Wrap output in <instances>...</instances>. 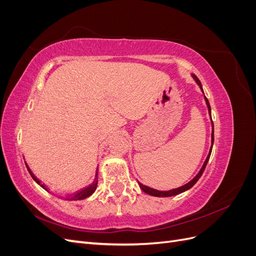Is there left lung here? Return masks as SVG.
Wrapping results in <instances>:
<instances>
[{"mask_svg": "<svg viewBox=\"0 0 256 256\" xmlns=\"http://www.w3.org/2000/svg\"><path fill=\"white\" fill-rule=\"evenodd\" d=\"M191 76L193 78V80L196 81V83L198 85L200 86V90L203 92V94H204V90H203V88H202V84H200V81L198 79V76H196V74H191ZM204 99H205V102H206V104H207V108H208V113H209V115H210V118H212V109H210V106H209V102H208V99L206 98V96L204 95ZM212 146H210V150H209V152H208V154H207V158H206V160H205V162L203 164V166L200 168V170L198 171V173L192 178V180L189 182H187L186 184H184V186H182V187H178V188H175V189H172V190H168V191H160V190H156V189H152V188H150V187H147V186H145V184H141L140 182H138V186H140V188L142 189V191H144L145 193H147V194H150V196H158V198H168V196H177V194H180V193H182V192H184V191H187V190H189L190 188H192L193 186L196 184V182L200 180V177L202 176V174H203V172H204V170H205V168H206V166H207V162H208V160H209V157H210V154H212V145H214V124H212Z\"/></svg>", "mask_w": 256, "mask_h": 256, "instance_id": "8db88e82", "label": "left lung"}]
</instances>
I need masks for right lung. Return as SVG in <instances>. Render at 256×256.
I'll return each instance as SVG.
<instances>
[{"label": "right lung", "mask_w": 256, "mask_h": 256, "mask_svg": "<svg viewBox=\"0 0 256 256\" xmlns=\"http://www.w3.org/2000/svg\"><path fill=\"white\" fill-rule=\"evenodd\" d=\"M26 168H28V172H30V176L33 177V180L40 186L42 188H44V190H47L46 189V187H44V184H40V182L37 180V178L34 176V174L32 173V171H30V168L26 166ZM97 184H98V168H97V171H96V177H95V180H94V182H92L90 184H88V187H85V188H83V189H81V190H79V191H76L74 194H72V196H68L67 198V200H84V198H88V196H90L92 193L95 192V190H96V188H97Z\"/></svg>", "instance_id": "add662e5"}]
</instances>
